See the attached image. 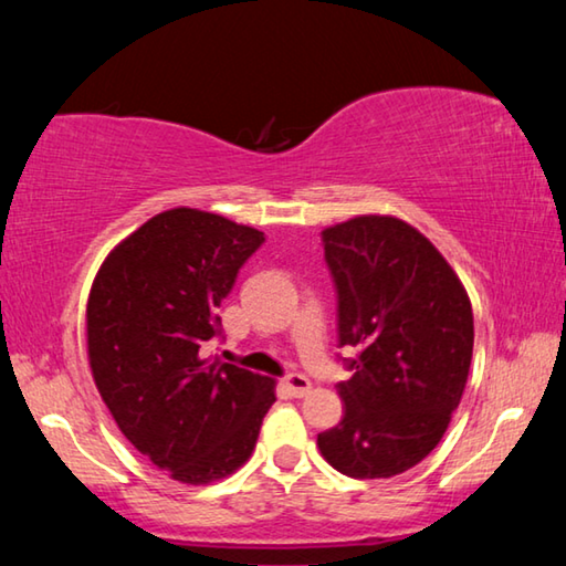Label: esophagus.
I'll return each instance as SVG.
<instances>
[{"label": "esophagus", "mask_w": 566, "mask_h": 566, "mask_svg": "<svg viewBox=\"0 0 566 566\" xmlns=\"http://www.w3.org/2000/svg\"><path fill=\"white\" fill-rule=\"evenodd\" d=\"M284 387L290 389L292 397H306V395H310V389H312V381L306 379L304 375H286Z\"/></svg>", "instance_id": "1"}]
</instances>
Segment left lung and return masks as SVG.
<instances>
[{
	"instance_id": "left-lung-1",
	"label": "left lung",
	"mask_w": 566,
	"mask_h": 566,
	"mask_svg": "<svg viewBox=\"0 0 566 566\" xmlns=\"http://www.w3.org/2000/svg\"><path fill=\"white\" fill-rule=\"evenodd\" d=\"M337 286L339 347H357L339 381L344 417L319 452L354 479H389L444 437L464 395L474 317L439 249L397 217L361 214L322 232Z\"/></svg>"
}]
</instances>
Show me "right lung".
Returning a JSON list of instances; mask_svg holds the SVG:
<instances>
[{
  "label": "right lung",
  "instance_id": "right-lung-1",
  "mask_svg": "<svg viewBox=\"0 0 566 566\" xmlns=\"http://www.w3.org/2000/svg\"><path fill=\"white\" fill-rule=\"evenodd\" d=\"M264 234L202 209H167L112 249L87 302L94 385L122 434L185 484L237 472L274 405V379L219 359L205 342L217 306Z\"/></svg>",
  "mask_w": 566,
  "mask_h": 566
}]
</instances>
